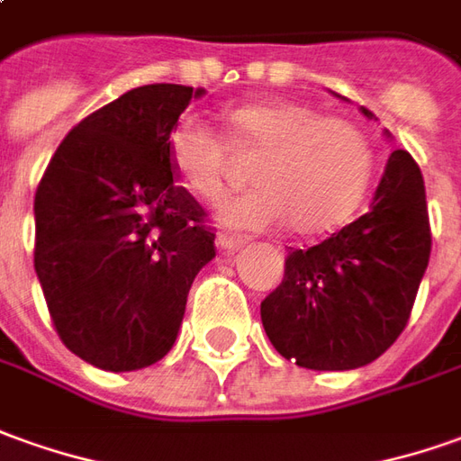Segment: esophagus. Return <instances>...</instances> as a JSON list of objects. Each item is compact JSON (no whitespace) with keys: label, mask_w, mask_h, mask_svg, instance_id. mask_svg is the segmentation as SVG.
Instances as JSON below:
<instances>
[{"label":"esophagus","mask_w":461,"mask_h":461,"mask_svg":"<svg viewBox=\"0 0 461 461\" xmlns=\"http://www.w3.org/2000/svg\"><path fill=\"white\" fill-rule=\"evenodd\" d=\"M215 243H218V249H223V250H238L246 246V238L230 236V233H218Z\"/></svg>","instance_id":"esophagus-1"}]
</instances>
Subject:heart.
Wrapping results in <instances>:
<instances>
[{
	"label": "heart",
	"instance_id": "b5f03b06",
	"mask_svg": "<svg viewBox=\"0 0 461 461\" xmlns=\"http://www.w3.org/2000/svg\"><path fill=\"white\" fill-rule=\"evenodd\" d=\"M240 145L261 150L250 170L258 188L225 198L218 218L233 228L291 221L301 236L326 233L358 205L371 176L366 135L341 117H319L306 104L266 100L228 113ZM177 183L198 198L223 190L225 145L205 122L183 117L167 138Z\"/></svg>",
	"mask_w": 461,
	"mask_h": 461
}]
</instances>
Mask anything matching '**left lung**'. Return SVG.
I'll list each match as a JSON object with an SVG mask.
<instances>
[{
    "mask_svg": "<svg viewBox=\"0 0 461 461\" xmlns=\"http://www.w3.org/2000/svg\"><path fill=\"white\" fill-rule=\"evenodd\" d=\"M429 253L424 177L409 152L394 150L369 211L319 246L288 253L284 281L261 303L263 329L303 369L366 366L404 331Z\"/></svg>",
    "mask_w": 461,
    "mask_h": 461,
    "instance_id": "obj_1",
    "label": "left lung"
}]
</instances>
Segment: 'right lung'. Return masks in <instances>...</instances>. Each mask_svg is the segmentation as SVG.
<instances>
[{
    "instance_id": "add662e5",
    "label": "right lung",
    "mask_w": 461,
    "mask_h": 461,
    "mask_svg": "<svg viewBox=\"0 0 461 461\" xmlns=\"http://www.w3.org/2000/svg\"><path fill=\"white\" fill-rule=\"evenodd\" d=\"M203 87L145 85L85 117L34 195V271L65 346L104 371L173 348L215 233L173 183L167 138Z\"/></svg>"
}]
</instances>
